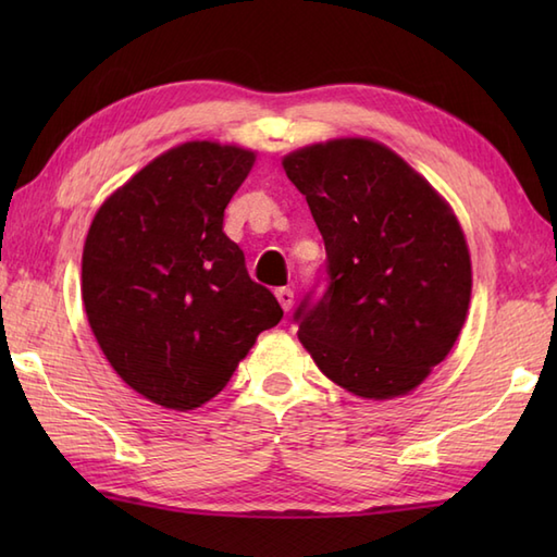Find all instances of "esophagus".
Wrapping results in <instances>:
<instances>
[{
	"mask_svg": "<svg viewBox=\"0 0 557 557\" xmlns=\"http://www.w3.org/2000/svg\"><path fill=\"white\" fill-rule=\"evenodd\" d=\"M275 297H277V301H280V306L285 311H289L292 306H294V289H289V287H280L277 292H275Z\"/></svg>",
	"mask_w": 557,
	"mask_h": 557,
	"instance_id": "obj_1",
	"label": "esophagus"
}]
</instances>
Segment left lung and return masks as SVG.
Masks as SVG:
<instances>
[{"label": "left lung", "instance_id": "8db88e82", "mask_svg": "<svg viewBox=\"0 0 557 557\" xmlns=\"http://www.w3.org/2000/svg\"><path fill=\"white\" fill-rule=\"evenodd\" d=\"M325 242L321 297L294 321L330 381L366 399L411 393L465 325L471 260L455 212L397 152L337 138L282 160Z\"/></svg>", "mask_w": 557, "mask_h": 557}]
</instances>
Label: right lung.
<instances>
[{"mask_svg": "<svg viewBox=\"0 0 557 557\" xmlns=\"http://www.w3.org/2000/svg\"><path fill=\"white\" fill-rule=\"evenodd\" d=\"M256 156L210 140L156 158L104 200L83 246V306L112 369L186 411L230 383L282 309L222 232Z\"/></svg>", "mask_w": 557, "mask_h": 557, "instance_id": "add662e5", "label": "right lung"}]
</instances>
